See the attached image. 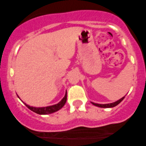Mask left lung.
<instances>
[{"label": "left lung", "instance_id": "obj_1", "mask_svg": "<svg viewBox=\"0 0 146 146\" xmlns=\"http://www.w3.org/2000/svg\"><path fill=\"white\" fill-rule=\"evenodd\" d=\"M124 98H125V96L120 99V100H117V101L115 102H113V103H110V104H96V103H94V102H91V104H92L94 105V106H96L100 107V108H113V107H115V106H116L117 105H118L119 104L120 102H121L122 100L124 99Z\"/></svg>", "mask_w": 146, "mask_h": 146}]
</instances>
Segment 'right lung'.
I'll list each match as a JSON object with an SVG mask.
<instances>
[{
	"instance_id": "obj_1",
	"label": "right lung",
	"mask_w": 146,
	"mask_h": 146,
	"mask_svg": "<svg viewBox=\"0 0 146 146\" xmlns=\"http://www.w3.org/2000/svg\"><path fill=\"white\" fill-rule=\"evenodd\" d=\"M17 95V94H16ZM18 98L20 99L19 96L17 95ZM66 99H67V92L66 91V93H65L64 97L62 98V100H61L60 102H58V104L54 105H52V106H45V107H33V106H31L27 104L26 103H25L24 102H22L25 104V106L27 107L29 109H30L31 110H32L33 112L36 113L38 115H47V114H51L53 113H55V112L58 111L61 109L64 106L65 104H66Z\"/></svg>"
}]
</instances>
